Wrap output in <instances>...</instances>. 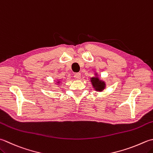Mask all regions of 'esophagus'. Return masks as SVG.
<instances>
[{"instance_id": "esophagus-1", "label": "esophagus", "mask_w": 153, "mask_h": 153, "mask_svg": "<svg viewBox=\"0 0 153 153\" xmlns=\"http://www.w3.org/2000/svg\"><path fill=\"white\" fill-rule=\"evenodd\" d=\"M74 77L76 79H79L80 77H81V74L80 73H76L74 74Z\"/></svg>"}]
</instances>
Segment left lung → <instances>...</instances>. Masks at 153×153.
Instances as JSON below:
<instances>
[{
  "label": "left lung",
  "mask_w": 153,
  "mask_h": 153,
  "mask_svg": "<svg viewBox=\"0 0 153 153\" xmlns=\"http://www.w3.org/2000/svg\"><path fill=\"white\" fill-rule=\"evenodd\" d=\"M97 76V74H95ZM91 82L93 87L97 91H102L105 88V83L103 81L100 80L98 77H94L91 78Z\"/></svg>",
  "instance_id": "8db88e82"
}]
</instances>
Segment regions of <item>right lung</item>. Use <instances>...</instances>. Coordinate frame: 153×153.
Masks as SVG:
<instances>
[{
	"mask_svg": "<svg viewBox=\"0 0 153 153\" xmlns=\"http://www.w3.org/2000/svg\"><path fill=\"white\" fill-rule=\"evenodd\" d=\"M58 83H59V82H58Z\"/></svg>",
	"mask_w": 153,
	"mask_h": 153,
	"instance_id": "right-lung-1",
	"label": "right lung"
}]
</instances>
